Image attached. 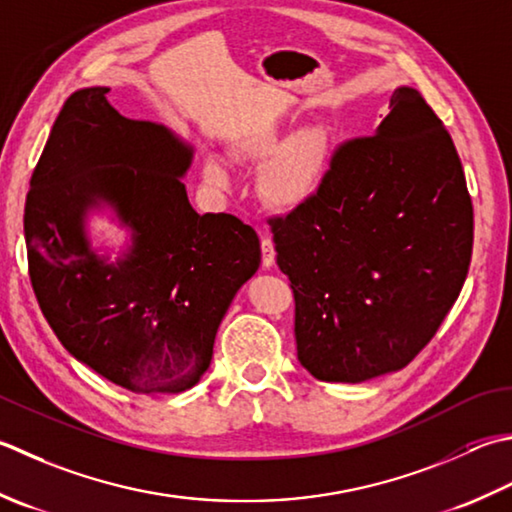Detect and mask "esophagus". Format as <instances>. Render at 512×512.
<instances>
[{
  "mask_svg": "<svg viewBox=\"0 0 512 512\" xmlns=\"http://www.w3.org/2000/svg\"><path fill=\"white\" fill-rule=\"evenodd\" d=\"M275 264V244L270 237H262V266L270 268Z\"/></svg>",
  "mask_w": 512,
  "mask_h": 512,
  "instance_id": "34e87169",
  "label": "esophagus"
}]
</instances>
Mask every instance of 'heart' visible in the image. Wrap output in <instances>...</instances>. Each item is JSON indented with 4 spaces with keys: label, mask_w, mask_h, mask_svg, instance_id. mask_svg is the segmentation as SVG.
I'll return each mask as SVG.
<instances>
[{
    "label": "heart",
    "mask_w": 512,
    "mask_h": 512,
    "mask_svg": "<svg viewBox=\"0 0 512 512\" xmlns=\"http://www.w3.org/2000/svg\"><path fill=\"white\" fill-rule=\"evenodd\" d=\"M279 144L282 137L277 130H264L246 144V153L255 159H268ZM330 159H333V139L326 128L310 126L299 130L268 164L262 179L264 197L277 208L302 206L324 184ZM204 170L210 184L219 188L228 186V170L222 159L208 157Z\"/></svg>",
    "instance_id": "b5f03b06"
}]
</instances>
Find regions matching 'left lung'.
<instances>
[{"label": "left lung", "mask_w": 512, "mask_h": 512, "mask_svg": "<svg viewBox=\"0 0 512 512\" xmlns=\"http://www.w3.org/2000/svg\"><path fill=\"white\" fill-rule=\"evenodd\" d=\"M295 295L297 357L322 382L408 366L462 290L473 202L442 119L402 86L375 135L335 148L324 184L270 217Z\"/></svg>", "instance_id": "1"}]
</instances>
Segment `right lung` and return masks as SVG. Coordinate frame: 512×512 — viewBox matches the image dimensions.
Returning a JSON list of instances; mask_svg holds the SVG:
<instances>
[{"label":"right lung","mask_w":512,"mask_h":512,"mask_svg":"<svg viewBox=\"0 0 512 512\" xmlns=\"http://www.w3.org/2000/svg\"><path fill=\"white\" fill-rule=\"evenodd\" d=\"M108 90L66 99L30 177V284L79 362L133 393H182L206 373L230 302L262 262L259 237L235 215H197L182 182L193 148L119 115ZM99 203L134 233L117 265L85 237Z\"/></svg>","instance_id":"1"}]
</instances>
